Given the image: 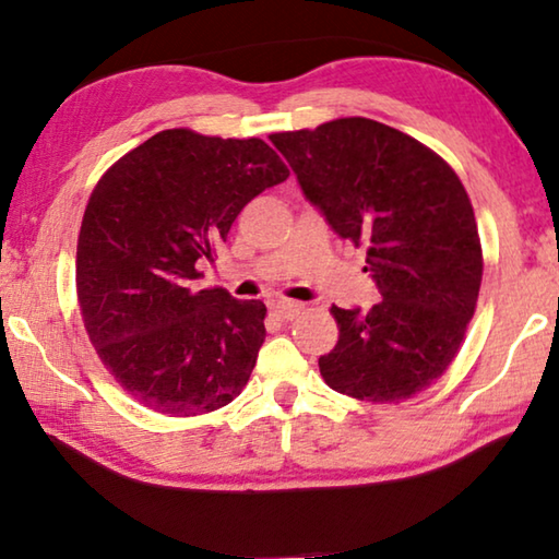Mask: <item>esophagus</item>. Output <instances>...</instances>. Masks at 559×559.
<instances>
[{"instance_id":"34e87169","label":"esophagus","mask_w":559,"mask_h":559,"mask_svg":"<svg viewBox=\"0 0 559 559\" xmlns=\"http://www.w3.org/2000/svg\"><path fill=\"white\" fill-rule=\"evenodd\" d=\"M300 306L298 302H276V306L271 308V313H273V318H278V320H293L296 316H300Z\"/></svg>"}]
</instances>
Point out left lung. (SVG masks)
<instances>
[{
  "instance_id": "obj_1",
  "label": "left lung",
  "mask_w": 559,
  "mask_h": 559,
  "mask_svg": "<svg viewBox=\"0 0 559 559\" xmlns=\"http://www.w3.org/2000/svg\"><path fill=\"white\" fill-rule=\"evenodd\" d=\"M271 143L335 234L365 246L382 296L367 313L330 308L340 337L320 374L353 400H412L449 370L476 313L484 251L466 187L431 147L370 118Z\"/></svg>"
}]
</instances>
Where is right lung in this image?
Wrapping results in <instances>:
<instances>
[{
    "instance_id": "1",
    "label": "right lung",
    "mask_w": 559,
    "mask_h": 559,
    "mask_svg": "<svg viewBox=\"0 0 559 559\" xmlns=\"http://www.w3.org/2000/svg\"><path fill=\"white\" fill-rule=\"evenodd\" d=\"M288 167L261 138L163 130L93 187L75 249L91 345L138 404L216 412L241 394L266 340V306L194 288L236 216Z\"/></svg>"
}]
</instances>
